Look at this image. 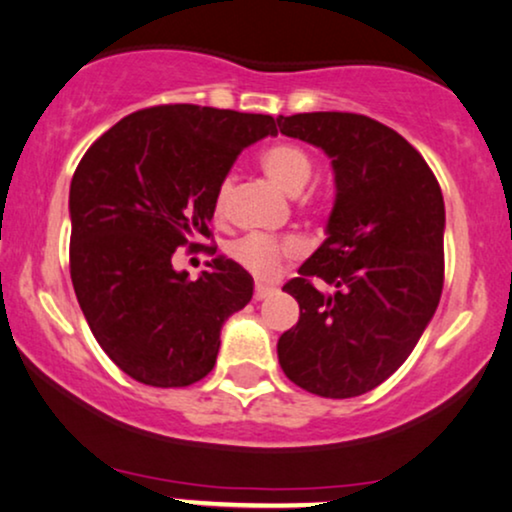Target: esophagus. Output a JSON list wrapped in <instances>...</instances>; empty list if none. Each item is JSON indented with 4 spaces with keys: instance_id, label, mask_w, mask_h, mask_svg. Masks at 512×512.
Wrapping results in <instances>:
<instances>
[{
    "instance_id": "esophagus-1",
    "label": "esophagus",
    "mask_w": 512,
    "mask_h": 512,
    "mask_svg": "<svg viewBox=\"0 0 512 512\" xmlns=\"http://www.w3.org/2000/svg\"><path fill=\"white\" fill-rule=\"evenodd\" d=\"M272 293H274L272 286H264V283H257L255 293H252V298H255V300H264V298H267V295H272Z\"/></svg>"
}]
</instances>
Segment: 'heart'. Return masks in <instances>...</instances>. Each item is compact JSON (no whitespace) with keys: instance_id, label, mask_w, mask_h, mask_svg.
Masks as SVG:
<instances>
[{"instance_id":"1","label":"heart","mask_w":512,"mask_h":512,"mask_svg":"<svg viewBox=\"0 0 512 512\" xmlns=\"http://www.w3.org/2000/svg\"><path fill=\"white\" fill-rule=\"evenodd\" d=\"M260 162V169L267 174L272 181L286 193L298 195L307 183H310L312 174H315V159H312L310 152L305 150L303 145L288 143V140H281V143L267 145L257 157ZM229 193H231V178H224V181L217 186V193H214L212 209L214 217L221 219L226 214V205H229ZM305 207L317 212V209L324 207L322 193H310L305 197ZM229 257L243 269H248L252 276H260V279H269L279 272V267L286 260L298 255V243L293 238H276V236H264V233H248V236L233 240V243L226 248Z\"/></svg>"}]
</instances>
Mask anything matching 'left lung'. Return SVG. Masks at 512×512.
<instances>
[{"label": "left lung", "instance_id": "left-lung-1", "mask_svg": "<svg viewBox=\"0 0 512 512\" xmlns=\"http://www.w3.org/2000/svg\"><path fill=\"white\" fill-rule=\"evenodd\" d=\"M279 128L322 147L336 171L329 238L283 286L300 319L279 338L281 369L315 396H362L408 360L439 305V181L403 135L365 114L279 116Z\"/></svg>", "mask_w": 512, "mask_h": 512}]
</instances>
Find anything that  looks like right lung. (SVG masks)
I'll list each match as a JSON object with an SVG mask.
<instances>
[{
    "label": "right lung",
    "instance_id": "1",
    "mask_svg": "<svg viewBox=\"0 0 512 512\" xmlns=\"http://www.w3.org/2000/svg\"><path fill=\"white\" fill-rule=\"evenodd\" d=\"M276 135L269 114L159 104L123 116L88 147L71 181L69 267L92 336L128 377L157 389L205 379L221 324L252 298L224 257L190 281L178 248L217 252L212 200L243 147Z\"/></svg>",
    "mask_w": 512,
    "mask_h": 512
}]
</instances>
